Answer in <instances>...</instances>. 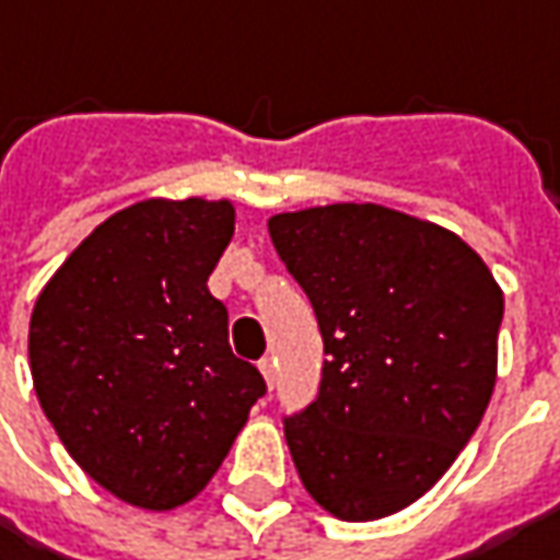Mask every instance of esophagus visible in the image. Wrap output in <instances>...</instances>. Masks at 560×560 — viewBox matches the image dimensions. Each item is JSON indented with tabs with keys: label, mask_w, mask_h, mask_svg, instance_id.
Returning <instances> with one entry per match:
<instances>
[{
	"label": "esophagus",
	"mask_w": 560,
	"mask_h": 560,
	"mask_svg": "<svg viewBox=\"0 0 560 560\" xmlns=\"http://www.w3.org/2000/svg\"><path fill=\"white\" fill-rule=\"evenodd\" d=\"M259 373L266 376V385L272 388L276 378H279V373H276V360H272V357H262V360H259Z\"/></svg>",
	"instance_id": "esophagus-1"
}]
</instances>
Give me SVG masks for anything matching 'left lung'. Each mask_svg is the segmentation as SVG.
Listing matches in <instances>:
<instances>
[{
    "instance_id": "left-lung-1",
    "label": "left lung",
    "mask_w": 560,
    "mask_h": 560,
    "mask_svg": "<svg viewBox=\"0 0 560 560\" xmlns=\"http://www.w3.org/2000/svg\"><path fill=\"white\" fill-rule=\"evenodd\" d=\"M269 234L313 304L328 360L284 417L306 492L341 521L425 495L482 420L504 298L457 234L376 203L281 212Z\"/></svg>"
}]
</instances>
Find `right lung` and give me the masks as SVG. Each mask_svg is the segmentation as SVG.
Instances as JSON below:
<instances>
[{"mask_svg":"<svg viewBox=\"0 0 560 560\" xmlns=\"http://www.w3.org/2000/svg\"><path fill=\"white\" fill-rule=\"evenodd\" d=\"M232 234L229 200L135 203L61 262L31 316L34 388L61 445L147 511L203 492L266 395L207 288Z\"/></svg>","mask_w":560,"mask_h":560,"instance_id":"right-lung-1","label":"right lung"}]
</instances>
